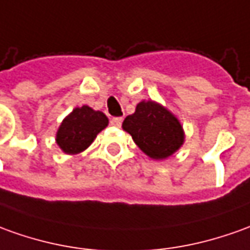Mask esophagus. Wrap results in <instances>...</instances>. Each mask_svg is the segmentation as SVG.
<instances>
[{
  "mask_svg": "<svg viewBox=\"0 0 250 250\" xmlns=\"http://www.w3.org/2000/svg\"><path fill=\"white\" fill-rule=\"evenodd\" d=\"M110 124H111L113 126H117V128H120V126L122 125V118H121V117H114V118H111Z\"/></svg>",
  "mask_w": 250,
  "mask_h": 250,
  "instance_id": "1",
  "label": "esophagus"
}]
</instances>
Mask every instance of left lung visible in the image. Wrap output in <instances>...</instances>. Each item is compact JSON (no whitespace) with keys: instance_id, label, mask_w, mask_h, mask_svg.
I'll return each mask as SVG.
<instances>
[{"instance_id":"obj_1","label":"left lung","mask_w":250,"mask_h":250,"mask_svg":"<svg viewBox=\"0 0 250 250\" xmlns=\"http://www.w3.org/2000/svg\"><path fill=\"white\" fill-rule=\"evenodd\" d=\"M122 129L132 136L144 154L155 161L170 158L185 142V132L177 115L155 101L137 103L135 113L122 122Z\"/></svg>"}]
</instances>
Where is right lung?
<instances>
[{
  "mask_svg": "<svg viewBox=\"0 0 250 250\" xmlns=\"http://www.w3.org/2000/svg\"><path fill=\"white\" fill-rule=\"evenodd\" d=\"M107 125L108 118L102 111L94 110L87 104L75 107L58 126L56 133L57 146L65 154H80L92 144L98 133Z\"/></svg>",
  "mask_w": 250,
  "mask_h": 250,
  "instance_id": "add662e5",
  "label": "right lung"
}]
</instances>
